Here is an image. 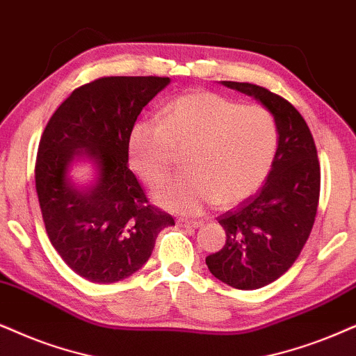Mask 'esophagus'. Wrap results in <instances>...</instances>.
Returning <instances> with one entry per match:
<instances>
[{
	"label": "esophagus",
	"mask_w": 356,
	"mask_h": 356,
	"mask_svg": "<svg viewBox=\"0 0 356 356\" xmlns=\"http://www.w3.org/2000/svg\"><path fill=\"white\" fill-rule=\"evenodd\" d=\"M177 225L179 227H184V228H200L204 222L202 220H177Z\"/></svg>",
	"instance_id": "obj_1"
}]
</instances>
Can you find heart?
Segmentation results:
<instances>
[{"label":"heart","instance_id":"1","mask_svg":"<svg viewBox=\"0 0 356 356\" xmlns=\"http://www.w3.org/2000/svg\"><path fill=\"white\" fill-rule=\"evenodd\" d=\"M276 149L277 124L268 108L202 88L169 103L161 126H134L128 141L131 169L151 187L165 181L175 154L184 156L187 174L161 187L156 202L186 215L253 195L271 172Z\"/></svg>","mask_w":356,"mask_h":356}]
</instances>
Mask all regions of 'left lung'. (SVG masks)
<instances>
[{
    "mask_svg": "<svg viewBox=\"0 0 356 356\" xmlns=\"http://www.w3.org/2000/svg\"><path fill=\"white\" fill-rule=\"evenodd\" d=\"M222 83L258 100L277 124L276 157L266 184L220 215L227 241L205 258L210 273L225 284L251 291L281 277L302 251L316 222L321 165L312 133L289 102L259 85Z\"/></svg>",
    "mask_w": 356,
    "mask_h": 356,
    "instance_id": "left-lung-1",
    "label": "left lung"
}]
</instances>
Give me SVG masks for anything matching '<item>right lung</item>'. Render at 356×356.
Segmentation results:
<instances>
[{
  "mask_svg": "<svg viewBox=\"0 0 356 356\" xmlns=\"http://www.w3.org/2000/svg\"><path fill=\"white\" fill-rule=\"evenodd\" d=\"M169 77H102L75 88L40 136L35 192L52 246L92 282L131 276L149 259L156 238L174 218L149 204L128 168V141L139 113ZM83 156L96 165L88 188L68 170Z\"/></svg>",
  "mask_w": 356,
  "mask_h": 356,
  "instance_id": "obj_1",
  "label": "right lung"
}]
</instances>
